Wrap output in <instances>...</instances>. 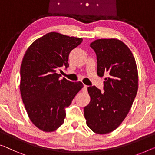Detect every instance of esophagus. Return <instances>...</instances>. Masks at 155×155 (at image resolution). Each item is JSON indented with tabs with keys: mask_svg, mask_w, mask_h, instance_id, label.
<instances>
[{
	"mask_svg": "<svg viewBox=\"0 0 155 155\" xmlns=\"http://www.w3.org/2000/svg\"><path fill=\"white\" fill-rule=\"evenodd\" d=\"M87 85H84V87H83V88H82V91L84 92H87Z\"/></svg>",
	"mask_w": 155,
	"mask_h": 155,
	"instance_id": "1",
	"label": "esophagus"
}]
</instances>
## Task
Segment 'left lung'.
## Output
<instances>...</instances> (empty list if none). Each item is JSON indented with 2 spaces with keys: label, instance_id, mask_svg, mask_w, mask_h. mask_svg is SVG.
<instances>
[{
  "label": "left lung",
  "instance_id": "obj_1",
  "mask_svg": "<svg viewBox=\"0 0 155 155\" xmlns=\"http://www.w3.org/2000/svg\"><path fill=\"white\" fill-rule=\"evenodd\" d=\"M97 61V75L108 78L104 90L87 87L91 101L84 107L88 127L105 134L114 131L124 120L138 91V70L134 57L125 44L117 39H99L92 41Z\"/></svg>",
  "mask_w": 155,
  "mask_h": 155
}]
</instances>
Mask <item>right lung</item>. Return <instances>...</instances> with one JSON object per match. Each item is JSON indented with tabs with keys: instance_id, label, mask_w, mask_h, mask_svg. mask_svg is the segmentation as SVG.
I'll use <instances>...</instances> for the list:
<instances>
[{
	"instance_id": "1",
	"label": "right lung",
	"mask_w": 155,
	"mask_h": 155,
	"mask_svg": "<svg viewBox=\"0 0 155 155\" xmlns=\"http://www.w3.org/2000/svg\"><path fill=\"white\" fill-rule=\"evenodd\" d=\"M83 39L51 32L28 48L20 69V91L30 120L46 132L64 122L65 108L84 87L81 82L60 79L62 67H69L70 51Z\"/></svg>"
}]
</instances>
